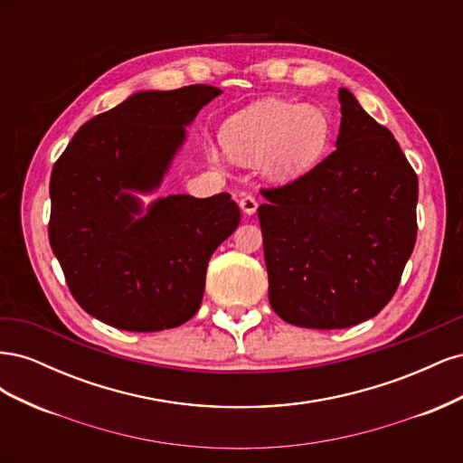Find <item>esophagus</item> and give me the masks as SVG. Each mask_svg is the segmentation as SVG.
Masks as SVG:
<instances>
[{
    "label": "esophagus",
    "mask_w": 463,
    "mask_h": 463,
    "mask_svg": "<svg viewBox=\"0 0 463 463\" xmlns=\"http://www.w3.org/2000/svg\"><path fill=\"white\" fill-rule=\"evenodd\" d=\"M240 206H241V210H243L247 216H250V214L257 213L259 203H257L255 197H250V194H243V199L240 201Z\"/></svg>",
    "instance_id": "34e87169"
}]
</instances>
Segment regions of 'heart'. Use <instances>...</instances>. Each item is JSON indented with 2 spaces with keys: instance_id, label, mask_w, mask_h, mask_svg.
Instances as JSON below:
<instances>
[{
  "instance_id": "obj_1",
  "label": "heart",
  "mask_w": 463,
  "mask_h": 463,
  "mask_svg": "<svg viewBox=\"0 0 463 463\" xmlns=\"http://www.w3.org/2000/svg\"><path fill=\"white\" fill-rule=\"evenodd\" d=\"M330 118L318 106L260 100L237 111L222 128V145L241 162L262 160L270 179L291 181L320 162L330 143ZM210 162L222 160L216 145H206Z\"/></svg>"
}]
</instances>
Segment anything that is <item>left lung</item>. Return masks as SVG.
<instances>
[{
    "label": "left lung",
    "instance_id": "obj_1",
    "mask_svg": "<svg viewBox=\"0 0 463 463\" xmlns=\"http://www.w3.org/2000/svg\"><path fill=\"white\" fill-rule=\"evenodd\" d=\"M335 150L311 172L260 189L269 299L289 325L335 330L381 313L417 237L419 181L400 145L340 89Z\"/></svg>",
    "mask_w": 463,
    "mask_h": 463
}]
</instances>
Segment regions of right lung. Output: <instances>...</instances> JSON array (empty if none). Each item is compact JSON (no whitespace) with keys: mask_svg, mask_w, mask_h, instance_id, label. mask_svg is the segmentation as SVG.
Returning <instances> with one entry per match:
<instances>
[{"mask_svg":"<svg viewBox=\"0 0 463 463\" xmlns=\"http://www.w3.org/2000/svg\"><path fill=\"white\" fill-rule=\"evenodd\" d=\"M218 94L208 85L137 92L82 125L53 164L52 250L75 301L109 326L158 332L187 322L210 257L240 226L228 193L170 194L146 214L131 193L160 187L185 125Z\"/></svg>","mask_w":463,"mask_h":463,"instance_id":"1","label":"right lung"}]
</instances>
